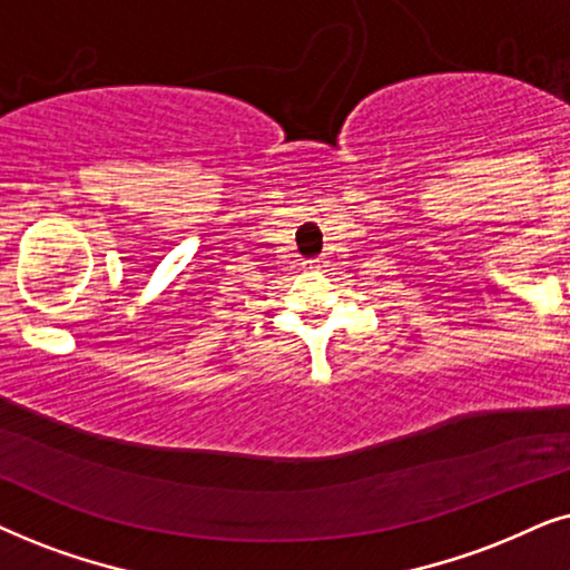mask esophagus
<instances>
[{
  "label": "esophagus",
  "mask_w": 570,
  "mask_h": 570,
  "mask_svg": "<svg viewBox=\"0 0 570 570\" xmlns=\"http://www.w3.org/2000/svg\"><path fill=\"white\" fill-rule=\"evenodd\" d=\"M323 263H325L323 257H315V261H307L305 265H307V268H315L317 271V268H323Z\"/></svg>",
  "instance_id": "34e87169"
}]
</instances>
